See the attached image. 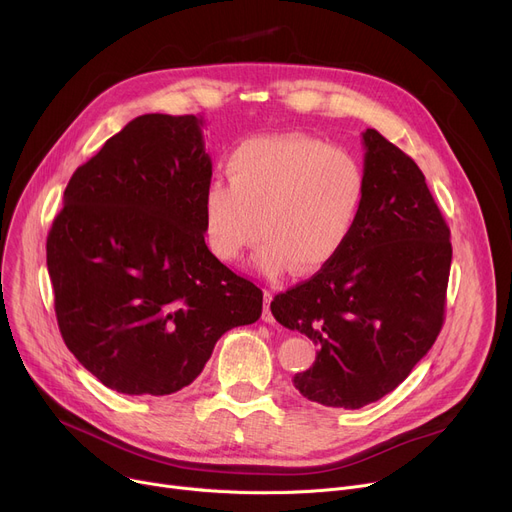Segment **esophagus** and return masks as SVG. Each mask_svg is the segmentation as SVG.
Listing matches in <instances>:
<instances>
[{
	"mask_svg": "<svg viewBox=\"0 0 512 512\" xmlns=\"http://www.w3.org/2000/svg\"><path fill=\"white\" fill-rule=\"evenodd\" d=\"M270 303H272V292L265 290V292H263V313H261V319L265 321V324H272V321H274Z\"/></svg>",
	"mask_w": 512,
	"mask_h": 512,
	"instance_id": "34e87169",
	"label": "esophagus"
}]
</instances>
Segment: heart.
<instances>
[{"instance_id": "heart-1", "label": "heart", "mask_w": 512, "mask_h": 512, "mask_svg": "<svg viewBox=\"0 0 512 512\" xmlns=\"http://www.w3.org/2000/svg\"><path fill=\"white\" fill-rule=\"evenodd\" d=\"M228 182L203 197V230L211 253L236 261L259 236L257 270L280 276L294 265L315 274L348 245L361 215L367 178L346 151L305 134L242 141L226 161Z\"/></svg>"}]
</instances>
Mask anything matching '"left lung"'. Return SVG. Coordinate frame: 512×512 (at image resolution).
I'll use <instances>...</instances> for the list:
<instances>
[{
  "instance_id": "left-lung-1",
  "label": "left lung",
  "mask_w": 512,
  "mask_h": 512,
  "mask_svg": "<svg viewBox=\"0 0 512 512\" xmlns=\"http://www.w3.org/2000/svg\"><path fill=\"white\" fill-rule=\"evenodd\" d=\"M367 195L344 251L272 301L276 321L317 344L292 378L305 398L361 409L392 392L436 342L450 276V230L415 161L363 132Z\"/></svg>"
}]
</instances>
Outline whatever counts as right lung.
Instances as JSON below:
<instances>
[{"instance_id":"right-lung-1","label":"right lung","mask_w":512,"mask_h":512,"mask_svg":"<svg viewBox=\"0 0 512 512\" xmlns=\"http://www.w3.org/2000/svg\"><path fill=\"white\" fill-rule=\"evenodd\" d=\"M201 126L197 116L130 120L72 174L47 236L62 338L122 394L193 384L222 334L261 315L263 292L205 245Z\"/></svg>"}]
</instances>
